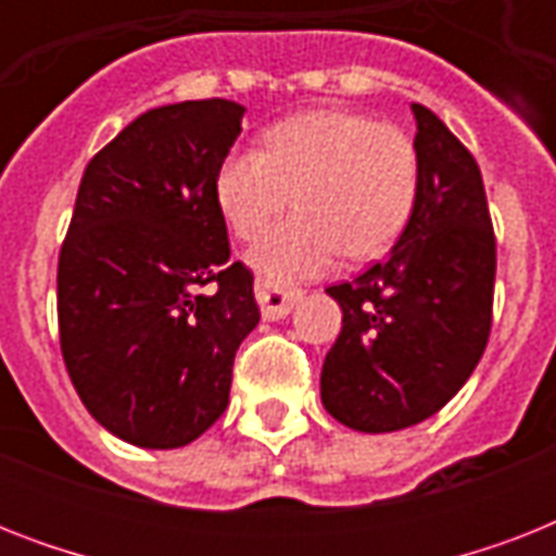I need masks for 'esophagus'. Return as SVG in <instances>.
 Here are the masks:
<instances>
[{
	"mask_svg": "<svg viewBox=\"0 0 556 556\" xmlns=\"http://www.w3.org/2000/svg\"><path fill=\"white\" fill-rule=\"evenodd\" d=\"M256 300H260L262 317H265V320H282V317L294 308L296 300H300V291H294V288L270 286V282L260 279V282H256Z\"/></svg>",
	"mask_w": 556,
	"mask_h": 556,
	"instance_id": "34e87169",
	"label": "esophagus"
}]
</instances>
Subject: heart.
Returning <instances> with one entry per match:
<instances>
[{"label":"heart","mask_w":556,"mask_h":556,"mask_svg":"<svg viewBox=\"0 0 556 556\" xmlns=\"http://www.w3.org/2000/svg\"><path fill=\"white\" fill-rule=\"evenodd\" d=\"M296 195V213L251 251L265 282H294L349 260L387 253L418 199V150L395 124L357 112H308L265 132V152H230L216 201L239 239L253 242Z\"/></svg>","instance_id":"heart-1"}]
</instances>
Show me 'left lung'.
Returning a JSON list of instances; mask_svg holds the SVG:
<instances>
[{"instance_id": "1", "label": "left lung", "mask_w": 556, "mask_h": 556, "mask_svg": "<svg viewBox=\"0 0 556 556\" xmlns=\"http://www.w3.org/2000/svg\"><path fill=\"white\" fill-rule=\"evenodd\" d=\"M418 199L383 262L326 288L343 329L320 375L323 406L361 432L430 418L465 387L491 338L496 239L479 164L413 103Z\"/></svg>"}]
</instances>
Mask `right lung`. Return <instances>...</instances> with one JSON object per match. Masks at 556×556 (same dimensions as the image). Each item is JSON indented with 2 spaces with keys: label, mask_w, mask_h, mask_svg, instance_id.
Segmentation results:
<instances>
[{
  "label": "right lung",
  "mask_w": 556,
  "mask_h": 556,
  "mask_svg": "<svg viewBox=\"0 0 556 556\" xmlns=\"http://www.w3.org/2000/svg\"><path fill=\"white\" fill-rule=\"evenodd\" d=\"M242 115L222 98L150 109L83 173L56 265L60 349L91 418L135 447L210 430L260 323L216 201Z\"/></svg>",
  "instance_id": "add662e5"
}]
</instances>
